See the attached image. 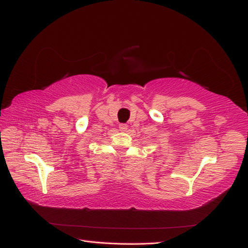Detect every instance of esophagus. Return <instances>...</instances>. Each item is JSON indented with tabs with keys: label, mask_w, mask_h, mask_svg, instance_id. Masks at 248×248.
<instances>
[{
	"label": "esophagus",
	"mask_w": 248,
	"mask_h": 248,
	"mask_svg": "<svg viewBox=\"0 0 248 248\" xmlns=\"http://www.w3.org/2000/svg\"><path fill=\"white\" fill-rule=\"evenodd\" d=\"M127 129H128V125L125 124H119V130H120V131H127Z\"/></svg>",
	"instance_id": "obj_1"
}]
</instances>
